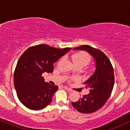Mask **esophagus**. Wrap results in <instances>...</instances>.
Returning <instances> with one entry per match:
<instances>
[{
	"label": "esophagus",
	"instance_id": "obj_1",
	"mask_svg": "<svg viewBox=\"0 0 130 130\" xmlns=\"http://www.w3.org/2000/svg\"><path fill=\"white\" fill-rule=\"evenodd\" d=\"M64 89H66L67 90H68L69 92H72L73 91V90L72 89H70V88H69L68 87H66V86H64Z\"/></svg>",
	"mask_w": 130,
	"mask_h": 130
}]
</instances>
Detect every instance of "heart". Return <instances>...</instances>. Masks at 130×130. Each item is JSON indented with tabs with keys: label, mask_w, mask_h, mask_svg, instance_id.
<instances>
[{
	"label": "heart",
	"mask_w": 130,
	"mask_h": 130,
	"mask_svg": "<svg viewBox=\"0 0 130 130\" xmlns=\"http://www.w3.org/2000/svg\"><path fill=\"white\" fill-rule=\"evenodd\" d=\"M72 60L74 64H80L83 66L88 64L90 61V57L85 51H80L72 56Z\"/></svg>",
	"instance_id": "obj_1"
}]
</instances>
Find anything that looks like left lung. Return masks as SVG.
Wrapping results in <instances>:
<instances>
[{"label": "left lung", "instance_id": "obj_1", "mask_svg": "<svg viewBox=\"0 0 130 130\" xmlns=\"http://www.w3.org/2000/svg\"><path fill=\"white\" fill-rule=\"evenodd\" d=\"M73 50H85L89 53L96 61V70L84 82L85 87L89 89V93L72 104L81 113L94 112L102 108L111 96L115 80L113 67L108 57L100 50L88 45H81Z\"/></svg>", "mask_w": 130, "mask_h": 130}]
</instances>
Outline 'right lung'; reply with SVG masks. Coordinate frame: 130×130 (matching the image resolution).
I'll return each mask as SVG.
<instances>
[{
	"instance_id": "add662e5",
	"label": "right lung",
	"mask_w": 130,
	"mask_h": 130,
	"mask_svg": "<svg viewBox=\"0 0 130 130\" xmlns=\"http://www.w3.org/2000/svg\"><path fill=\"white\" fill-rule=\"evenodd\" d=\"M71 49L40 44L28 48L21 55L14 72L13 83L18 98L24 106L39 110L50 104L58 88L45 82L42 74L52 73L53 63Z\"/></svg>"
}]
</instances>
